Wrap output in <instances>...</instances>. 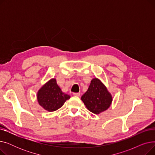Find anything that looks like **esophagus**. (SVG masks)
Returning a JSON list of instances; mask_svg holds the SVG:
<instances>
[{
    "instance_id": "34e87169",
    "label": "esophagus",
    "mask_w": 155,
    "mask_h": 155,
    "mask_svg": "<svg viewBox=\"0 0 155 155\" xmlns=\"http://www.w3.org/2000/svg\"><path fill=\"white\" fill-rule=\"evenodd\" d=\"M73 95L74 96H77V97H79L80 96V93H73Z\"/></svg>"
}]
</instances>
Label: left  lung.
<instances>
[{
    "label": "left lung",
    "mask_w": 155,
    "mask_h": 155,
    "mask_svg": "<svg viewBox=\"0 0 155 155\" xmlns=\"http://www.w3.org/2000/svg\"><path fill=\"white\" fill-rule=\"evenodd\" d=\"M81 99L88 110L95 114L106 110L112 101L111 94L98 78L92 80L87 91Z\"/></svg>",
    "instance_id": "obj_1"
}]
</instances>
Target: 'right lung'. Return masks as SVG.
<instances>
[{"instance_id":"obj_1","label":"right lung","mask_w":155,"mask_h":155,"mask_svg":"<svg viewBox=\"0 0 155 155\" xmlns=\"http://www.w3.org/2000/svg\"><path fill=\"white\" fill-rule=\"evenodd\" d=\"M70 98L69 95L61 91L54 78L49 80L39 89L37 94L39 104L49 112L58 110Z\"/></svg>"}]
</instances>
